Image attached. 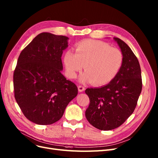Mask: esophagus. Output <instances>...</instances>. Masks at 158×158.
Wrapping results in <instances>:
<instances>
[{
	"label": "esophagus",
	"instance_id": "obj_1",
	"mask_svg": "<svg viewBox=\"0 0 158 158\" xmlns=\"http://www.w3.org/2000/svg\"><path fill=\"white\" fill-rule=\"evenodd\" d=\"M78 91L80 92H82V91H84L85 90V88H84V86H82V85H78Z\"/></svg>",
	"mask_w": 158,
	"mask_h": 158
}]
</instances>
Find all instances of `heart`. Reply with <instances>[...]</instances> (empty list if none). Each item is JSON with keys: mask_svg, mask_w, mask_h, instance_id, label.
Listing matches in <instances>:
<instances>
[{"mask_svg": "<svg viewBox=\"0 0 158 158\" xmlns=\"http://www.w3.org/2000/svg\"><path fill=\"white\" fill-rule=\"evenodd\" d=\"M75 52L65 53L64 63L70 78L77 77L84 66L85 73L80 77L81 83L91 81L97 85L106 84L115 78L122 66L123 58L121 51L101 41L80 42L76 45Z\"/></svg>", "mask_w": 158, "mask_h": 158, "instance_id": "b5f03b06", "label": "heart"}]
</instances>
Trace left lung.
Instances as JSON below:
<instances>
[{
	"label": "left lung",
	"instance_id": "1",
	"mask_svg": "<svg viewBox=\"0 0 158 158\" xmlns=\"http://www.w3.org/2000/svg\"><path fill=\"white\" fill-rule=\"evenodd\" d=\"M123 55L122 66L111 81L101 88H88L90 103L85 117L91 125L103 131L120 126L131 115L142 91V78L137 57L128 45L114 37Z\"/></svg>",
	"mask_w": 158,
	"mask_h": 158
}]
</instances>
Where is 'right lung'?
<instances>
[{
	"label": "right lung",
	"mask_w": 158,
	"mask_h": 158,
	"mask_svg": "<svg viewBox=\"0 0 158 158\" xmlns=\"http://www.w3.org/2000/svg\"><path fill=\"white\" fill-rule=\"evenodd\" d=\"M69 39L42 32L18 57L14 73L15 99L32 122L50 125L57 122L78 94L77 85L61 73V56Z\"/></svg>",
	"instance_id": "1"
}]
</instances>
